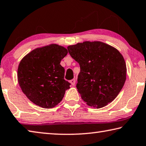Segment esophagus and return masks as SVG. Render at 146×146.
Wrapping results in <instances>:
<instances>
[{
    "mask_svg": "<svg viewBox=\"0 0 146 146\" xmlns=\"http://www.w3.org/2000/svg\"><path fill=\"white\" fill-rule=\"evenodd\" d=\"M70 83H71L72 85L74 86L76 84V80H75V79H73V80H72L70 81Z\"/></svg>",
    "mask_w": 146,
    "mask_h": 146,
    "instance_id": "obj_1",
    "label": "esophagus"
}]
</instances>
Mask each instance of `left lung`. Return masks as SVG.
<instances>
[{
    "instance_id": "1",
    "label": "left lung",
    "mask_w": 146,
    "mask_h": 146,
    "mask_svg": "<svg viewBox=\"0 0 146 146\" xmlns=\"http://www.w3.org/2000/svg\"><path fill=\"white\" fill-rule=\"evenodd\" d=\"M80 64L76 85L86 104L101 108L117 98L126 80V65L119 51L105 43L86 41L67 47Z\"/></svg>"
}]
</instances>
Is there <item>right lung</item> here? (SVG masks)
I'll return each mask as SVG.
<instances>
[{"label":"right lung","instance_id":"add662e5","mask_svg":"<svg viewBox=\"0 0 146 146\" xmlns=\"http://www.w3.org/2000/svg\"><path fill=\"white\" fill-rule=\"evenodd\" d=\"M68 53L57 44L38 47L22 59L17 71L18 82L29 100L43 108H52L63 98L70 88L64 80L65 69L60 65Z\"/></svg>","mask_w":146,"mask_h":146}]
</instances>
